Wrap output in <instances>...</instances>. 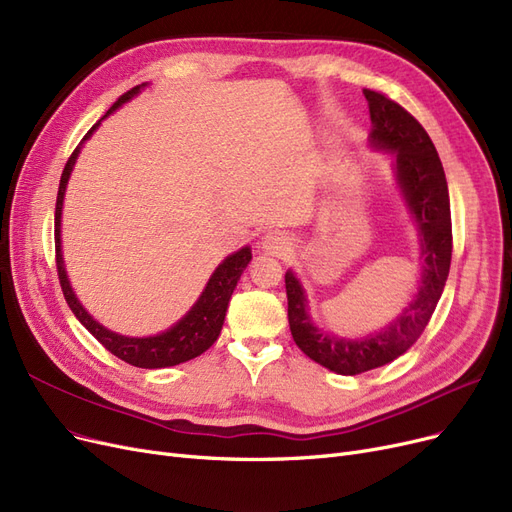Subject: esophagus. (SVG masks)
I'll return each mask as SVG.
<instances>
[{
  "label": "esophagus",
  "instance_id": "esophagus-1",
  "mask_svg": "<svg viewBox=\"0 0 512 512\" xmlns=\"http://www.w3.org/2000/svg\"><path fill=\"white\" fill-rule=\"evenodd\" d=\"M291 249H293V244H291L289 236H285L282 232H270L261 238V251L266 255L285 257L291 253Z\"/></svg>",
  "mask_w": 512,
  "mask_h": 512
}]
</instances>
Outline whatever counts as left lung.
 I'll return each instance as SVG.
<instances>
[{
  "label": "left lung",
  "instance_id": "left-lung-1",
  "mask_svg": "<svg viewBox=\"0 0 512 512\" xmlns=\"http://www.w3.org/2000/svg\"><path fill=\"white\" fill-rule=\"evenodd\" d=\"M369 103V145L394 158L392 173L407 211L418 227L422 276L409 304L384 329L365 337H339L318 329L308 295L293 270H287L289 327L295 344L314 363L339 375H358L392 363L405 354L437 308L451 263V213L445 170L428 132L399 103L365 88Z\"/></svg>",
  "mask_w": 512,
  "mask_h": 512
}]
</instances>
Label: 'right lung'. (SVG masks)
<instances>
[{
  "label": "right lung",
  "mask_w": 512,
  "mask_h": 512,
  "mask_svg": "<svg viewBox=\"0 0 512 512\" xmlns=\"http://www.w3.org/2000/svg\"><path fill=\"white\" fill-rule=\"evenodd\" d=\"M145 86L147 84L135 86L126 94H122V97L111 105V109L105 113V116L86 132L82 143L75 147L71 158L67 160L65 170L61 175V183H59V196H56L54 244H56V270H59L63 295L67 299L71 312L75 314V318H78L80 323L94 337H97L113 356L122 358L124 363L141 367V369H162V367H173V365H179L185 361H192V358L200 356L202 352H206L217 342V337L223 327V320H225L227 304H230L238 280H240L242 272L246 270V266H249L253 255H251V246H242L240 251L227 255L219 263L217 270L211 274V278H208L206 287L202 289L200 297L196 299V304L189 308V312L181 320H177L173 327L158 333V335L128 337V335H120L116 331H109L107 327H103L99 323V320H94L86 312V308L80 304L78 295H75V291L71 289V282H69V276L65 270V259H63V244H61V215H63L65 189H67L71 170L75 166V160H78V156H80L84 141H88L92 137V132L101 126V122L107 116H111L113 111L122 107L124 103H128L132 97H137L141 88H145Z\"/></svg>",
  "instance_id": "obj_1"
}]
</instances>
